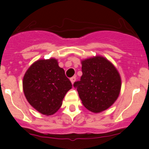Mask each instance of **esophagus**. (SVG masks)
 <instances>
[{"instance_id": "esophagus-1", "label": "esophagus", "mask_w": 149, "mask_h": 149, "mask_svg": "<svg viewBox=\"0 0 149 149\" xmlns=\"http://www.w3.org/2000/svg\"><path fill=\"white\" fill-rule=\"evenodd\" d=\"M76 76H73V77H72V78H70V81H71L72 84H74V82L76 81Z\"/></svg>"}]
</instances>
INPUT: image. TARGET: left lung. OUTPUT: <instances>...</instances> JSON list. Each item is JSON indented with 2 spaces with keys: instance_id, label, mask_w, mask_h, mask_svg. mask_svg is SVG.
Returning <instances> with one entry per match:
<instances>
[{
  "instance_id": "8db88e82",
  "label": "left lung",
  "mask_w": 149,
  "mask_h": 149,
  "mask_svg": "<svg viewBox=\"0 0 149 149\" xmlns=\"http://www.w3.org/2000/svg\"><path fill=\"white\" fill-rule=\"evenodd\" d=\"M81 80L73 84L84 106L92 112L106 110L117 100L121 79L116 68L102 56L81 61Z\"/></svg>"
}]
</instances>
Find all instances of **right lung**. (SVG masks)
<instances>
[{
	"label": "right lung",
	"instance_id": "right-lung-1",
	"mask_svg": "<svg viewBox=\"0 0 149 149\" xmlns=\"http://www.w3.org/2000/svg\"><path fill=\"white\" fill-rule=\"evenodd\" d=\"M72 88L55 58L38 60L25 73L23 90L28 102L40 113L51 115L62 105L66 93Z\"/></svg>",
	"mask_w": 149,
	"mask_h": 149
}]
</instances>
